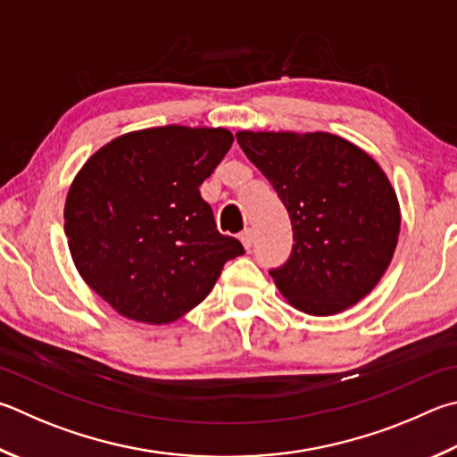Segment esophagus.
Wrapping results in <instances>:
<instances>
[{
    "instance_id": "34e87169",
    "label": "esophagus",
    "mask_w": 457,
    "mask_h": 457,
    "mask_svg": "<svg viewBox=\"0 0 457 457\" xmlns=\"http://www.w3.org/2000/svg\"><path fill=\"white\" fill-rule=\"evenodd\" d=\"M239 239H242V244H244L245 250H250L252 244H253V231H252V228H245L242 234H239Z\"/></svg>"
}]
</instances>
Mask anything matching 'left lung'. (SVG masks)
I'll return each instance as SVG.
<instances>
[{
    "instance_id": "obj_1",
    "label": "left lung",
    "mask_w": 457,
    "mask_h": 457,
    "mask_svg": "<svg viewBox=\"0 0 457 457\" xmlns=\"http://www.w3.org/2000/svg\"><path fill=\"white\" fill-rule=\"evenodd\" d=\"M236 137L292 220V253L270 270L281 295L310 315L358 303L392 262L402 221L376 160L326 131H237Z\"/></svg>"
}]
</instances>
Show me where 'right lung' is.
<instances>
[{"instance_id":"right-lung-1","label":"right lung","mask_w":457,"mask_h":457,"mask_svg":"<svg viewBox=\"0 0 457 457\" xmlns=\"http://www.w3.org/2000/svg\"><path fill=\"white\" fill-rule=\"evenodd\" d=\"M234 144L223 128L163 126L115 137L89 157L65 202L81 278L123 318L170 323L244 253L215 228L200 186Z\"/></svg>"}]
</instances>
